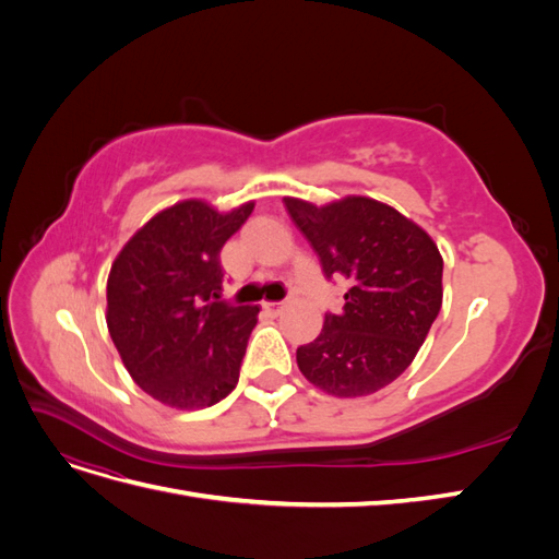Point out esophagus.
Masks as SVG:
<instances>
[{
    "instance_id": "34e87169",
    "label": "esophagus",
    "mask_w": 559,
    "mask_h": 559,
    "mask_svg": "<svg viewBox=\"0 0 559 559\" xmlns=\"http://www.w3.org/2000/svg\"><path fill=\"white\" fill-rule=\"evenodd\" d=\"M284 308H286V302H263V310H265L267 314H273V317L282 314Z\"/></svg>"
}]
</instances>
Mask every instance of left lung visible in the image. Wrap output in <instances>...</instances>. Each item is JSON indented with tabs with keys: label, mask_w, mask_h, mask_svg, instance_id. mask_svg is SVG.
Listing matches in <instances>:
<instances>
[{
	"label": "left lung",
	"mask_w": 559,
	"mask_h": 559,
	"mask_svg": "<svg viewBox=\"0 0 559 559\" xmlns=\"http://www.w3.org/2000/svg\"><path fill=\"white\" fill-rule=\"evenodd\" d=\"M345 306L296 349L300 373L337 399L380 392L408 368L443 306V257L425 228L366 195L314 205L284 198Z\"/></svg>",
	"instance_id": "1"
}]
</instances>
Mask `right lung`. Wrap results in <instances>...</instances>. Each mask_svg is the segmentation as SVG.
Instances as JSON below:
<instances>
[{"label":"right lung","mask_w":559,"mask_h":559,"mask_svg":"<svg viewBox=\"0 0 559 559\" xmlns=\"http://www.w3.org/2000/svg\"><path fill=\"white\" fill-rule=\"evenodd\" d=\"M253 202L218 212L181 200L118 251L107 280V329L134 384L177 411L226 399L240 378L259 306L222 300L218 253Z\"/></svg>","instance_id":"obj_1"}]
</instances>
